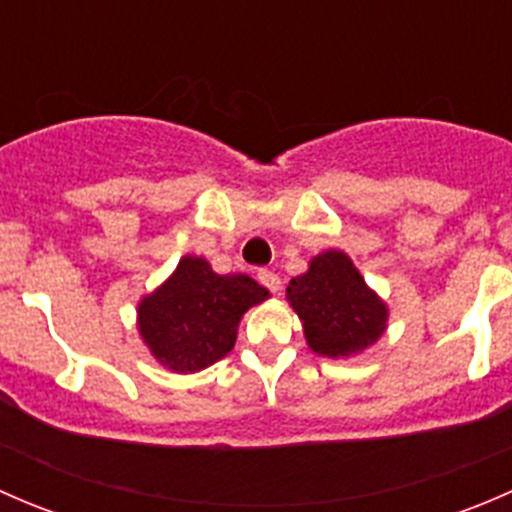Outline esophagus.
<instances>
[{"label": "esophagus", "instance_id": "esophagus-1", "mask_svg": "<svg viewBox=\"0 0 512 512\" xmlns=\"http://www.w3.org/2000/svg\"><path fill=\"white\" fill-rule=\"evenodd\" d=\"M257 280H260L262 287L270 289L272 294H275L277 289H280V277H277L272 270H260V272H257Z\"/></svg>", "mask_w": 512, "mask_h": 512}]
</instances>
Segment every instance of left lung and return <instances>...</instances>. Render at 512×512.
Masks as SVG:
<instances>
[{
	"mask_svg": "<svg viewBox=\"0 0 512 512\" xmlns=\"http://www.w3.org/2000/svg\"><path fill=\"white\" fill-rule=\"evenodd\" d=\"M287 299L302 319L309 349L332 359L364 352L384 334L389 319L386 304L339 250L322 252L304 275L292 277Z\"/></svg>",
	"mask_w": 512,
	"mask_h": 512,
	"instance_id": "left-lung-1",
	"label": "left lung"
}]
</instances>
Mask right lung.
Masks as SVG:
<instances>
[{
	"label": "right lung",
	"mask_w": 512,
	"mask_h": 512,
	"mask_svg": "<svg viewBox=\"0 0 512 512\" xmlns=\"http://www.w3.org/2000/svg\"><path fill=\"white\" fill-rule=\"evenodd\" d=\"M270 297L247 275H218L203 257H183L138 304V332L163 366L193 374L232 352L242 314Z\"/></svg>",
	"instance_id": "obj_1"
}]
</instances>
